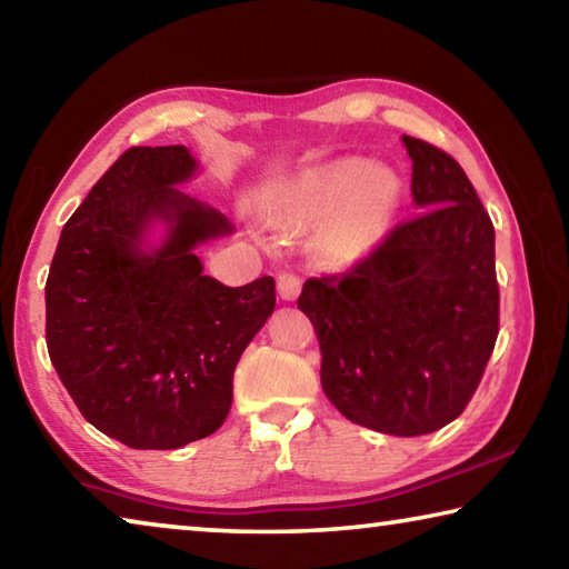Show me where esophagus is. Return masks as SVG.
Listing matches in <instances>:
<instances>
[{
    "instance_id": "34e87169",
    "label": "esophagus",
    "mask_w": 569,
    "mask_h": 569,
    "mask_svg": "<svg viewBox=\"0 0 569 569\" xmlns=\"http://www.w3.org/2000/svg\"><path fill=\"white\" fill-rule=\"evenodd\" d=\"M276 286H278V296L286 298V301H296L298 293H301V278L296 273H278L276 278Z\"/></svg>"
}]
</instances>
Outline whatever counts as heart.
I'll return each mask as SVG.
<instances>
[{
    "instance_id": "b5f03b06",
    "label": "heart",
    "mask_w": 569,
    "mask_h": 569,
    "mask_svg": "<svg viewBox=\"0 0 569 569\" xmlns=\"http://www.w3.org/2000/svg\"><path fill=\"white\" fill-rule=\"evenodd\" d=\"M401 198L399 178L363 160H341L306 172L278 200L298 220H323L321 246L336 261L369 253L389 230Z\"/></svg>"
}]
</instances>
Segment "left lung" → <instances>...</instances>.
<instances>
[{"label": "left lung", "instance_id": "8db88e82", "mask_svg": "<svg viewBox=\"0 0 569 569\" xmlns=\"http://www.w3.org/2000/svg\"><path fill=\"white\" fill-rule=\"evenodd\" d=\"M421 213L359 263L308 278L298 308L321 343V387L346 419L431 435L475 397L499 333L495 226L459 162L403 134Z\"/></svg>", "mask_w": 569, "mask_h": 569}]
</instances>
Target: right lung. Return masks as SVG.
<instances>
[{"mask_svg": "<svg viewBox=\"0 0 569 569\" xmlns=\"http://www.w3.org/2000/svg\"><path fill=\"white\" fill-rule=\"evenodd\" d=\"M192 170L182 146L124 150L67 220L44 286L57 377L94 429L132 449L213 435L240 353L276 308L271 276L238 288L203 276L192 248L230 226L172 188ZM156 217L169 240L142 251Z\"/></svg>", "mask_w": 569, "mask_h": 569, "instance_id": "add662e5", "label": "right lung"}]
</instances>
